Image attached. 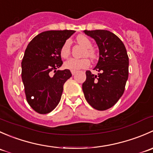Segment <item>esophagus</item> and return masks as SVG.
<instances>
[{
	"label": "esophagus",
	"instance_id": "esophagus-1",
	"mask_svg": "<svg viewBox=\"0 0 153 153\" xmlns=\"http://www.w3.org/2000/svg\"><path fill=\"white\" fill-rule=\"evenodd\" d=\"M71 72H72V75H75V73H76V71H71Z\"/></svg>",
	"mask_w": 153,
	"mask_h": 153
}]
</instances>
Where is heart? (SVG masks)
<instances>
[{"mask_svg": "<svg viewBox=\"0 0 153 153\" xmlns=\"http://www.w3.org/2000/svg\"><path fill=\"white\" fill-rule=\"evenodd\" d=\"M76 41L78 44L86 48L84 52V55H87L90 58H95V52L92 49V43L89 38L84 35H79L77 36ZM60 55L63 58H67L70 55V41L69 40L66 41L62 45L60 50ZM90 64L89 59L87 58H81V59H75L70 58L64 63V67L71 71H77L81 69L87 68Z\"/></svg>", "mask_w": 153, "mask_h": 153, "instance_id": "1", "label": "heart"}]
</instances>
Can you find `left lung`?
<instances>
[{"label":"left lung","mask_w":153,"mask_h":153,"mask_svg":"<svg viewBox=\"0 0 153 153\" xmlns=\"http://www.w3.org/2000/svg\"><path fill=\"white\" fill-rule=\"evenodd\" d=\"M99 49V59L94 69L86 72L82 84L86 101L94 109L106 110L118 102L124 92L129 75V58L124 44L117 35L104 29L84 30Z\"/></svg>","instance_id":"left-lung-1"}]
</instances>
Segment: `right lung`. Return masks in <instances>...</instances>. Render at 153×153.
<instances>
[{
	"mask_svg": "<svg viewBox=\"0 0 153 153\" xmlns=\"http://www.w3.org/2000/svg\"><path fill=\"white\" fill-rule=\"evenodd\" d=\"M75 32L45 31L36 35L26 49L21 62V78L27 102L38 113H49L58 106L64 83L72 76L69 69H57L63 64L61 48Z\"/></svg>",
	"mask_w": 153,
	"mask_h": 153,
	"instance_id": "1",
	"label": "right lung"
}]
</instances>
